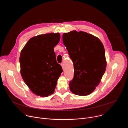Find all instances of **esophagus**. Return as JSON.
I'll return each mask as SVG.
<instances>
[{
  "label": "esophagus",
  "mask_w": 128,
  "mask_h": 128,
  "mask_svg": "<svg viewBox=\"0 0 128 128\" xmlns=\"http://www.w3.org/2000/svg\"><path fill=\"white\" fill-rule=\"evenodd\" d=\"M61 65L62 66V68H63V69L64 70V64H63V63H61Z\"/></svg>",
  "instance_id": "esophagus-1"
}]
</instances>
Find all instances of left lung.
Instances as JSON below:
<instances>
[{
    "instance_id": "left-lung-1",
    "label": "left lung",
    "mask_w": 128,
    "mask_h": 128,
    "mask_svg": "<svg viewBox=\"0 0 128 128\" xmlns=\"http://www.w3.org/2000/svg\"><path fill=\"white\" fill-rule=\"evenodd\" d=\"M62 39L74 66L70 90L76 95H88L98 86L106 70L104 46L98 38L83 31L64 33Z\"/></svg>"
}]
</instances>
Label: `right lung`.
Listing matches in <instances>:
<instances>
[{
	"mask_svg": "<svg viewBox=\"0 0 128 128\" xmlns=\"http://www.w3.org/2000/svg\"><path fill=\"white\" fill-rule=\"evenodd\" d=\"M60 40L59 33L38 35L30 38L21 52L22 77L36 95L47 97L54 92L63 71L54 50Z\"/></svg>",
	"mask_w": 128,
	"mask_h": 128,
	"instance_id": "right-lung-1",
	"label": "right lung"
}]
</instances>
